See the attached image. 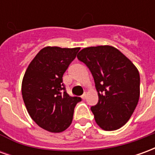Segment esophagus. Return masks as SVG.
<instances>
[{
    "label": "esophagus",
    "instance_id": "34e87169",
    "mask_svg": "<svg viewBox=\"0 0 155 155\" xmlns=\"http://www.w3.org/2000/svg\"><path fill=\"white\" fill-rule=\"evenodd\" d=\"M81 98H82L83 100H85V99H86V93H84V94H82V96H81Z\"/></svg>",
    "mask_w": 155,
    "mask_h": 155
}]
</instances>
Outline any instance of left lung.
<instances>
[{"label": "left lung", "instance_id": "obj_1", "mask_svg": "<svg viewBox=\"0 0 155 155\" xmlns=\"http://www.w3.org/2000/svg\"><path fill=\"white\" fill-rule=\"evenodd\" d=\"M79 61L94 77L99 101L91 107L102 130L120 129L130 120L140 99V73L135 65L118 49L110 45L84 48Z\"/></svg>", "mask_w": 155, "mask_h": 155}]
</instances>
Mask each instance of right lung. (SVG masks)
Segmentation results:
<instances>
[{
    "label": "right lung",
    "instance_id": "1",
    "mask_svg": "<svg viewBox=\"0 0 155 155\" xmlns=\"http://www.w3.org/2000/svg\"><path fill=\"white\" fill-rule=\"evenodd\" d=\"M80 47L47 46L31 61L22 80L21 93L30 116L44 130L60 133L71 125L75 105L81 97L65 91L63 74Z\"/></svg>",
    "mask_w": 155,
    "mask_h": 155
}]
</instances>
